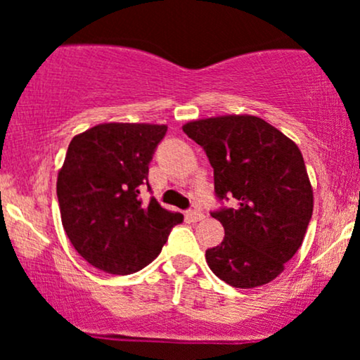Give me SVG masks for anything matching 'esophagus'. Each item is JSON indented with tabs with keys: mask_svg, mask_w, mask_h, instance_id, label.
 <instances>
[{
	"mask_svg": "<svg viewBox=\"0 0 360 360\" xmlns=\"http://www.w3.org/2000/svg\"><path fill=\"white\" fill-rule=\"evenodd\" d=\"M186 220L193 223L201 221L203 220V213H201L200 210H188V212H186Z\"/></svg>",
	"mask_w": 360,
	"mask_h": 360,
	"instance_id": "34e87169",
	"label": "esophagus"
}]
</instances>
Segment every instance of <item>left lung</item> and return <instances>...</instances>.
Masks as SVG:
<instances>
[{"label":"left lung","mask_w":360,"mask_h":360,"mask_svg":"<svg viewBox=\"0 0 360 360\" xmlns=\"http://www.w3.org/2000/svg\"><path fill=\"white\" fill-rule=\"evenodd\" d=\"M183 130L203 147L221 203L212 217L225 237L206 250L210 269L233 288L271 283L301 247L311 220L313 191L298 146L249 115L196 120Z\"/></svg>","instance_id":"1"}]
</instances>
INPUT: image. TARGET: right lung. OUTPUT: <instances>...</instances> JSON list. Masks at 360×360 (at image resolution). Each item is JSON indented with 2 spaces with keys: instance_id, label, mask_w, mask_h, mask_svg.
I'll use <instances>...</instances> for the list:
<instances>
[{
  "instance_id": "add662e5",
  "label": "right lung",
  "mask_w": 360,
  "mask_h": 360,
  "mask_svg": "<svg viewBox=\"0 0 360 360\" xmlns=\"http://www.w3.org/2000/svg\"><path fill=\"white\" fill-rule=\"evenodd\" d=\"M166 125L103 123L71 140L57 177L62 226L74 249L108 274H134L162 250L183 214L140 193L150 191L148 164Z\"/></svg>"
}]
</instances>
